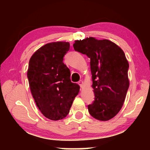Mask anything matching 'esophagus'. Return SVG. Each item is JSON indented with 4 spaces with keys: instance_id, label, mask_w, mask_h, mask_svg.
I'll return each mask as SVG.
<instances>
[{
    "instance_id": "esophagus-1",
    "label": "esophagus",
    "mask_w": 150,
    "mask_h": 150,
    "mask_svg": "<svg viewBox=\"0 0 150 150\" xmlns=\"http://www.w3.org/2000/svg\"><path fill=\"white\" fill-rule=\"evenodd\" d=\"M78 84L79 85V86H80L81 87H83V85H84V83H83V81H81V80L79 81Z\"/></svg>"
}]
</instances>
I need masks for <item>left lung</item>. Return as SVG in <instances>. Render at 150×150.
<instances>
[{"label": "left lung", "instance_id": "8db88e82", "mask_svg": "<svg viewBox=\"0 0 150 150\" xmlns=\"http://www.w3.org/2000/svg\"><path fill=\"white\" fill-rule=\"evenodd\" d=\"M74 50L91 59L95 100L88 105L93 118L106 121L117 115L129 87V64L123 50L108 40H76Z\"/></svg>", "mask_w": 150, "mask_h": 150}]
</instances>
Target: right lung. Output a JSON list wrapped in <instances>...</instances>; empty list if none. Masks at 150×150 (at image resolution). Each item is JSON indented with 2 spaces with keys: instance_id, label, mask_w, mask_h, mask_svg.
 Returning a JSON list of instances; mask_svg holds the SVG:
<instances>
[{
  "instance_id": "right-lung-1",
  "label": "right lung",
  "mask_w": 150,
  "mask_h": 150,
  "mask_svg": "<svg viewBox=\"0 0 150 150\" xmlns=\"http://www.w3.org/2000/svg\"><path fill=\"white\" fill-rule=\"evenodd\" d=\"M69 42L47 44L32 55L27 77L33 98L43 115L52 120L64 118L69 112L79 85L70 79V71L63 63Z\"/></svg>"
}]
</instances>
